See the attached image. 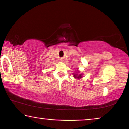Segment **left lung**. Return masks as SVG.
<instances>
[{"label":"left lung","mask_w":129,"mask_h":129,"mask_svg":"<svg viewBox=\"0 0 129 129\" xmlns=\"http://www.w3.org/2000/svg\"><path fill=\"white\" fill-rule=\"evenodd\" d=\"M73 76H74L75 78H76V79H80L81 78V77H82V75L81 74H79L78 75L77 74H76V73H75V74L73 75Z\"/></svg>","instance_id":"left-lung-1"}]
</instances>
